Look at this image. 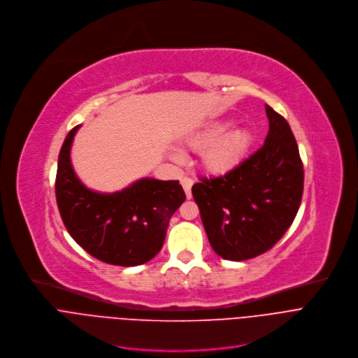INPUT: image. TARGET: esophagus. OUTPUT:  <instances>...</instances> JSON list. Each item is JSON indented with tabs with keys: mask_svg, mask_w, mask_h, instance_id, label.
I'll use <instances>...</instances> for the list:
<instances>
[{
	"mask_svg": "<svg viewBox=\"0 0 358 358\" xmlns=\"http://www.w3.org/2000/svg\"><path fill=\"white\" fill-rule=\"evenodd\" d=\"M180 183H182V186H183V190H185V193H186V197L190 199V197H192L193 179H190V178H183V179L180 180Z\"/></svg>",
	"mask_w": 358,
	"mask_h": 358,
	"instance_id": "obj_1",
	"label": "esophagus"
}]
</instances>
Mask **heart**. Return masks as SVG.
Here are the masks:
<instances>
[{
    "instance_id": "1",
    "label": "heart",
    "mask_w": 358,
    "mask_h": 358,
    "mask_svg": "<svg viewBox=\"0 0 358 358\" xmlns=\"http://www.w3.org/2000/svg\"><path fill=\"white\" fill-rule=\"evenodd\" d=\"M229 122L210 125L187 139V145L194 151H201L203 166L213 173H224L233 169L244 157L251 144V135L247 129H233L226 134ZM172 159L180 161L178 151L171 152Z\"/></svg>"
}]
</instances>
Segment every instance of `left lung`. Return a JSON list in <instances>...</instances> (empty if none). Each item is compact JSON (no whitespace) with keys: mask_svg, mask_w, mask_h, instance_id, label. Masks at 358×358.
<instances>
[{"mask_svg":"<svg viewBox=\"0 0 358 358\" xmlns=\"http://www.w3.org/2000/svg\"><path fill=\"white\" fill-rule=\"evenodd\" d=\"M264 145L234 169L203 178L192 194L217 255L244 261L272 248L294 223L303 193V165L292 129L265 104Z\"/></svg>","mask_w":358,"mask_h":358,"instance_id":"8db88e82","label":"left lung"}]
</instances>
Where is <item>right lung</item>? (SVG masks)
Instances as JSON below:
<instances>
[{
	"label": "right lung",
	"mask_w": 358,
	"mask_h": 358,
	"mask_svg": "<svg viewBox=\"0 0 358 358\" xmlns=\"http://www.w3.org/2000/svg\"><path fill=\"white\" fill-rule=\"evenodd\" d=\"M79 128L70 129L63 142L55 185L69 234L106 264L135 266L148 262L161 251L172 214L186 199L179 180L142 178L114 193L90 190L70 161Z\"/></svg>",
	"instance_id": "right-lung-1"
}]
</instances>
